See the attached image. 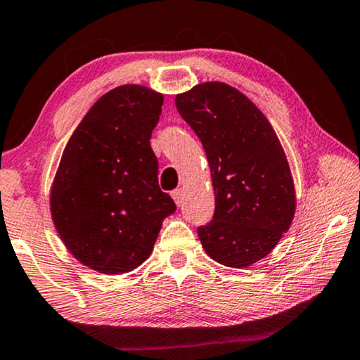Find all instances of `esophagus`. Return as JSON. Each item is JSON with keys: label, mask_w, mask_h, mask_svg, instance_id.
I'll return each mask as SVG.
<instances>
[{"label": "esophagus", "mask_w": 360, "mask_h": 360, "mask_svg": "<svg viewBox=\"0 0 360 360\" xmlns=\"http://www.w3.org/2000/svg\"><path fill=\"white\" fill-rule=\"evenodd\" d=\"M171 195H173L176 205H181L182 204V195H184V192H182V189L173 191V192H171Z\"/></svg>", "instance_id": "1"}]
</instances>
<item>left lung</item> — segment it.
<instances>
[{"instance_id": "1", "label": "left lung", "mask_w": 360, "mask_h": 360, "mask_svg": "<svg viewBox=\"0 0 360 360\" xmlns=\"http://www.w3.org/2000/svg\"><path fill=\"white\" fill-rule=\"evenodd\" d=\"M176 108L204 146L215 214L199 226L212 259L250 267L274 250L295 215V187L274 129L236 88L207 81L176 96Z\"/></svg>"}]
</instances>
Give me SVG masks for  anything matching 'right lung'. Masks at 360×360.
<instances>
[{"label": "right lung", "mask_w": 360, "mask_h": 360, "mask_svg": "<svg viewBox=\"0 0 360 360\" xmlns=\"http://www.w3.org/2000/svg\"><path fill=\"white\" fill-rule=\"evenodd\" d=\"M163 94L122 84L96 101L65 146L50 189V214L67 250L101 274L146 261L174 200L158 186L151 131Z\"/></svg>", "instance_id": "add662e5"}]
</instances>
